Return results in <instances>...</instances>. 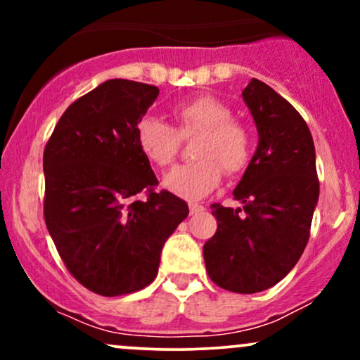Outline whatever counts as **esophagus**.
Returning a JSON list of instances; mask_svg holds the SVG:
<instances>
[{"label": "esophagus", "mask_w": 360, "mask_h": 360, "mask_svg": "<svg viewBox=\"0 0 360 360\" xmlns=\"http://www.w3.org/2000/svg\"><path fill=\"white\" fill-rule=\"evenodd\" d=\"M203 206L198 205V203H189V212H191V214H196V213H201L203 212Z\"/></svg>", "instance_id": "obj_1"}]
</instances>
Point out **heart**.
Wrapping results in <instances>:
<instances>
[{
  "mask_svg": "<svg viewBox=\"0 0 360 360\" xmlns=\"http://www.w3.org/2000/svg\"><path fill=\"white\" fill-rule=\"evenodd\" d=\"M171 115L176 128L160 118L146 117L135 130L140 152L159 167L174 162L181 137L200 134L194 146L198 160L164 176L162 184L167 191L186 200H201L220 184L223 171L233 176L249 166L250 130L232 118V110L223 101L213 96H198L174 106Z\"/></svg>",
  "mask_w": 360,
  "mask_h": 360,
  "instance_id": "1",
  "label": "heart"
}]
</instances>
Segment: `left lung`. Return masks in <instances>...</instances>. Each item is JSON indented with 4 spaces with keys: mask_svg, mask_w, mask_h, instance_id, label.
<instances>
[{
    "mask_svg": "<svg viewBox=\"0 0 360 360\" xmlns=\"http://www.w3.org/2000/svg\"><path fill=\"white\" fill-rule=\"evenodd\" d=\"M242 98L259 143L233 189L242 208L212 205L218 229L203 255L214 284L252 295L278 284L300 260L320 183L313 137L291 103L259 79L247 84Z\"/></svg>",
    "mask_w": 360,
    "mask_h": 360,
    "instance_id": "left-lung-1",
    "label": "left lung"
}]
</instances>
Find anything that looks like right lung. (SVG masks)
<instances>
[{"mask_svg": "<svg viewBox=\"0 0 360 360\" xmlns=\"http://www.w3.org/2000/svg\"><path fill=\"white\" fill-rule=\"evenodd\" d=\"M159 88L110 79L64 111L44 150V217L65 267L101 296L155 279L164 243L188 217L186 201L155 193L135 130ZM148 189L146 200L134 198Z\"/></svg>", "mask_w": 360, "mask_h": 360, "instance_id": "obj_1", "label": "right lung"}]
</instances>
